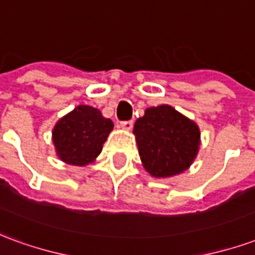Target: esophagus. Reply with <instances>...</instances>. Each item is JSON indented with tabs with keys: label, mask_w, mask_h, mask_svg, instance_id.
Here are the masks:
<instances>
[{
	"label": "esophagus",
	"mask_w": 255,
	"mask_h": 255,
	"mask_svg": "<svg viewBox=\"0 0 255 255\" xmlns=\"http://www.w3.org/2000/svg\"><path fill=\"white\" fill-rule=\"evenodd\" d=\"M120 127H122L123 129H127V131H129V129L133 127V122L132 120H126V122H122L120 123Z\"/></svg>",
	"instance_id": "34e87169"
}]
</instances>
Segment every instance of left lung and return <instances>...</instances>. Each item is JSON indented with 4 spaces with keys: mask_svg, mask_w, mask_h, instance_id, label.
<instances>
[{
    "mask_svg": "<svg viewBox=\"0 0 255 255\" xmlns=\"http://www.w3.org/2000/svg\"><path fill=\"white\" fill-rule=\"evenodd\" d=\"M133 133L140 160L151 176L168 177L186 171L198 153L197 124L172 106L146 109L135 123Z\"/></svg>",
    "mask_w": 255,
    "mask_h": 255,
    "instance_id": "1",
    "label": "left lung"
}]
</instances>
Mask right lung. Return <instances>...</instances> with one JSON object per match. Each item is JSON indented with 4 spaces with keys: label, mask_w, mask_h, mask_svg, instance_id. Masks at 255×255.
<instances>
[{
    "label": "right lung",
    "mask_w": 255,
    "mask_h": 255,
    "mask_svg": "<svg viewBox=\"0 0 255 255\" xmlns=\"http://www.w3.org/2000/svg\"><path fill=\"white\" fill-rule=\"evenodd\" d=\"M112 129V120L105 119L98 109L79 105L56 124L53 142L64 162L84 166L100 154Z\"/></svg>",
    "instance_id": "right-lung-1"
}]
</instances>
